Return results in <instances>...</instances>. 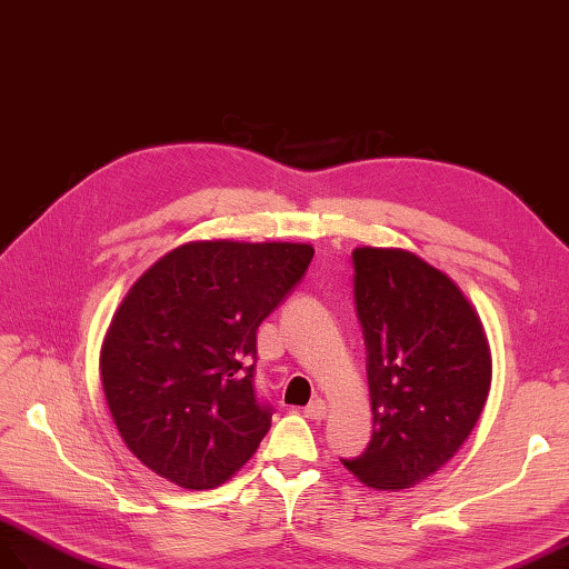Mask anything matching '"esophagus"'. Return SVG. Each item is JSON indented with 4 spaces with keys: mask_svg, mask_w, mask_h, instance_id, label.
Segmentation results:
<instances>
[{
    "mask_svg": "<svg viewBox=\"0 0 569 569\" xmlns=\"http://www.w3.org/2000/svg\"><path fill=\"white\" fill-rule=\"evenodd\" d=\"M326 413H328V407H326V402H322V399H313L311 405L303 407V417L306 419L320 421V419H326Z\"/></svg>",
    "mask_w": 569,
    "mask_h": 569,
    "instance_id": "obj_1",
    "label": "esophagus"
}]
</instances>
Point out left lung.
<instances>
[{
  "label": "left lung",
  "mask_w": 569,
  "mask_h": 569,
  "mask_svg": "<svg viewBox=\"0 0 569 569\" xmlns=\"http://www.w3.org/2000/svg\"><path fill=\"white\" fill-rule=\"evenodd\" d=\"M373 436L342 465L380 490L417 486L455 457L481 417L490 355L459 287L402 249L351 253Z\"/></svg>",
  "instance_id": "left-lung-1"
}]
</instances>
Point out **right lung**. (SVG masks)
<instances>
[{"instance_id": "right-lung-1", "label": "right lung", "mask_w": 569, "mask_h": 569, "mask_svg": "<svg viewBox=\"0 0 569 569\" xmlns=\"http://www.w3.org/2000/svg\"><path fill=\"white\" fill-rule=\"evenodd\" d=\"M309 243L191 241L129 289L100 371L127 448L162 479L224 483L270 431L256 390V330L311 266Z\"/></svg>"}]
</instances>
